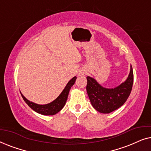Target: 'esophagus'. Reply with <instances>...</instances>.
<instances>
[{"instance_id": "1", "label": "esophagus", "mask_w": 151, "mask_h": 151, "mask_svg": "<svg viewBox=\"0 0 151 151\" xmlns=\"http://www.w3.org/2000/svg\"><path fill=\"white\" fill-rule=\"evenodd\" d=\"M86 71L85 69H81L79 70V71H78V76H84L86 75Z\"/></svg>"}]
</instances>
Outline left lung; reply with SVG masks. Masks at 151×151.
I'll use <instances>...</instances> for the list:
<instances>
[{
	"label": "left lung",
	"mask_w": 151,
	"mask_h": 151,
	"mask_svg": "<svg viewBox=\"0 0 151 151\" xmlns=\"http://www.w3.org/2000/svg\"><path fill=\"white\" fill-rule=\"evenodd\" d=\"M86 79V91L92 106L98 112L109 113L122 106L129 97L133 84V68L131 65L127 80L113 88L103 87L89 76Z\"/></svg>",
	"instance_id": "8db88e82"
}]
</instances>
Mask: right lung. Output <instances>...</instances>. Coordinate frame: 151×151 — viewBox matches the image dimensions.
Segmentation results:
<instances>
[{
    "instance_id": "add662e5",
    "label": "right lung",
    "mask_w": 151,
    "mask_h": 151,
    "mask_svg": "<svg viewBox=\"0 0 151 151\" xmlns=\"http://www.w3.org/2000/svg\"><path fill=\"white\" fill-rule=\"evenodd\" d=\"M76 78H77L75 76L71 80H69V82L66 85L65 88H64V90L61 93L60 95L55 100H53V102L49 103V104L43 105L36 104V103L30 102L29 100H28L21 93H20V94H21L24 102L34 111L44 115H53L56 114L57 113H58L60 110H62V109L65 105L69 91L71 89V86L75 83Z\"/></svg>"
}]
</instances>
